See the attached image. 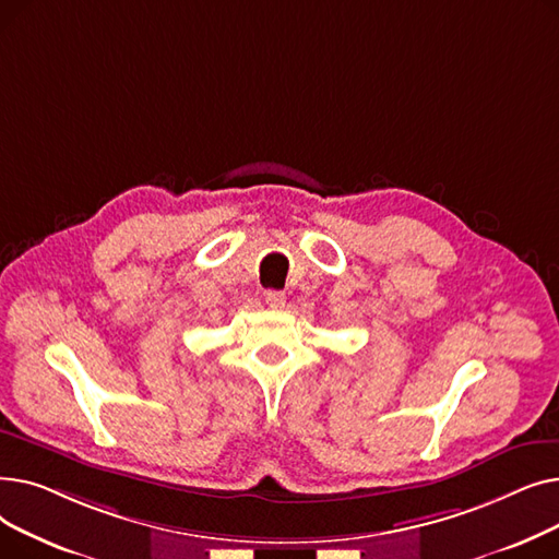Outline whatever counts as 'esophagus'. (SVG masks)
Segmentation results:
<instances>
[{
  "mask_svg": "<svg viewBox=\"0 0 559 559\" xmlns=\"http://www.w3.org/2000/svg\"><path fill=\"white\" fill-rule=\"evenodd\" d=\"M264 304H267L272 310H281L285 308V295L278 289H267L264 292Z\"/></svg>",
  "mask_w": 559,
  "mask_h": 559,
  "instance_id": "esophagus-1",
  "label": "esophagus"
}]
</instances>
